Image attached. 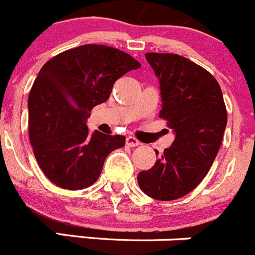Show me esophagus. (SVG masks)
<instances>
[{
    "instance_id": "34e87169",
    "label": "esophagus",
    "mask_w": 255,
    "mask_h": 255,
    "mask_svg": "<svg viewBox=\"0 0 255 255\" xmlns=\"http://www.w3.org/2000/svg\"><path fill=\"white\" fill-rule=\"evenodd\" d=\"M126 144L129 145V147H135V145H139L140 142L137 139V138L129 135V137H127V139H126Z\"/></svg>"
}]
</instances>
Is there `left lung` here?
<instances>
[{
  "instance_id": "left-lung-1",
  "label": "left lung",
  "mask_w": 255,
  "mask_h": 255,
  "mask_svg": "<svg viewBox=\"0 0 255 255\" xmlns=\"http://www.w3.org/2000/svg\"><path fill=\"white\" fill-rule=\"evenodd\" d=\"M145 59L159 80V118L174 130L175 139L137 180L150 198L173 201L192 192L211 169L223 139L227 108L216 78L190 59L154 52L145 53Z\"/></svg>"
}]
</instances>
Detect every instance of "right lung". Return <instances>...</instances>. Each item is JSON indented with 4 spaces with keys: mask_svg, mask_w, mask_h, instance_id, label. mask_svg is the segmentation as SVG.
<instances>
[{
    "mask_svg": "<svg viewBox=\"0 0 255 255\" xmlns=\"http://www.w3.org/2000/svg\"><path fill=\"white\" fill-rule=\"evenodd\" d=\"M140 63L121 49L85 44L47 61L28 96V134L42 172L63 189L92 185L125 135L88 133L95 106L110 98L118 78Z\"/></svg>",
    "mask_w": 255,
    "mask_h": 255,
    "instance_id": "add662e5",
    "label": "right lung"
}]
</instances>
